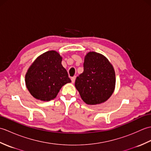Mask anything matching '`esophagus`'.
I'll return each mask as SVG.
<instances>
[{"label": "esophagus", "mask_w": 151, "mask_h": 151, "mask_svg": "<svg viewBox=\"0 0 151 151\" xmlns=\"http://www.w3.org/2000/svg\"><path fill=\"white\" fill-rule=\"evenodd\" d=\"M75 79H76V76H73V77H71V81H72L73 83L75 82Z\"/></svg>", "instance_id": "obj_1"}]
</instances>
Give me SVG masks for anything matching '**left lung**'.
<instances>
[{
    "mask_svg": "<svg viewBox=\"0 0 151 151\" xmlns=\"http://www.w3.org/2000/svg\"><path fill=\"white\" fill-rule=\"evenodd\" d=\"M75 85L86 104H101L111 97L115 89L114 67L102 54L89 52L85 56L84 71L76 77Z\"/></svg>",
    "mask_w": 151,
    "mask_h": 151,
    "instance_id": "1",
    "label": "left lung"
}]
</instances>
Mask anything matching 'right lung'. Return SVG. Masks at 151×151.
<instances>
[{
    "label": "right lung",
    "mask_w": 151,
    "mask_h": 151,
    "mask_svg": "<svg viewBox=\"0 0 151 151\" xmlns=\"http://www.w3.org/2000/svg\"><path fill=\"white\" fill-rule=\"evenodd\" d=\"M62 61L58 52L50 50L38 56L30 65L25 83L34 98L43 101L52 100L63 86L71 82Z\"/></svg>",
    "instance_id": "1"
}]
</instances>
